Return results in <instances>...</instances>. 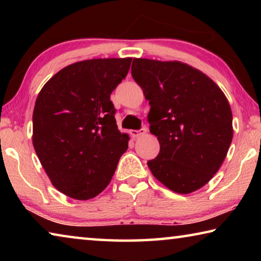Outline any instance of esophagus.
<instances>
[{"instance_id": "34e87169", "label": "esophagus", "mask_w": 261, "mask_h": 261, "mask_svg": "<svg viewBox=\"0 0 261 261\" xmlns=\"http://www.w3.org/2000/svg\"><path fill=\"white\" fill-rule=\"evenodd\" d=\"M146 131L147 130L145 129V127H143V129H140V130H131L130 134L132 137H134V138H138V137L146 134Z\"/></svg>"}]
</instances>
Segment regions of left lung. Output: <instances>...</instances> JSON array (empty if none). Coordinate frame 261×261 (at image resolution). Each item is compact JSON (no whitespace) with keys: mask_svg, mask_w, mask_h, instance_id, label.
I'll return each instance as SVG.
<instances>
[{"mask_svg":"<svg viewBox=\"0 0 261 261\" xmlns=\"http://www.w3.org/2000/svg\"><path fill=\"white\" fill-rule=\"evenodd\" d=\"M131 74L149 101L151 134L160 152L152 174L171 191L188 194L218 173L232 140V113L222 90L179 61L134 59Z\"/></svg>","mask_w":261,"mask_h":261,"instance_id":"8db88e82","label":"left lung"}]
</instances>
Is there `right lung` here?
<instances>
[{
    "label": "right lung",
    "mask_w": 261,
    "mask_h": 261,
    "mask_svg": "<svg viewBox=\"0 0 261 261\" xmlns=\"http://www.w3.org/2000/svg\"><path fill=\"white\" fill-rule=\"evenodd\" d=\"M131 57L79 61L41 88L32 143L51 184L77 200L107 188L130 137L121 134L110 94L126 77Z\"/></svg>",
    "instance_id": "add662e5"
}]
</instances>
